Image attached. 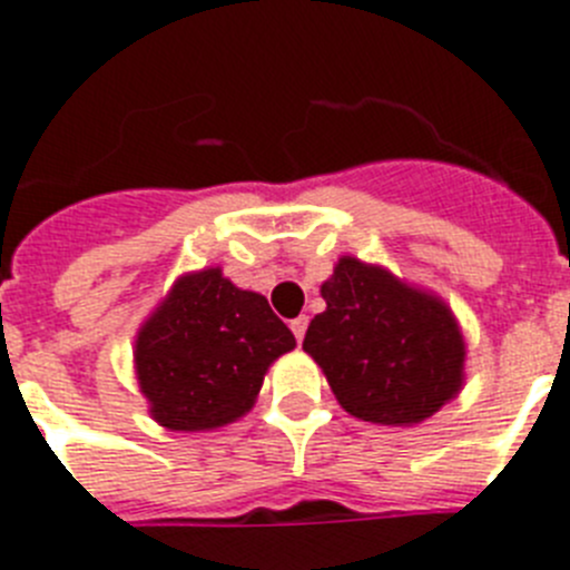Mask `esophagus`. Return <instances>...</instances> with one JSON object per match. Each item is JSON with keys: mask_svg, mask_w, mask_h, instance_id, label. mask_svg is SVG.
Here are the masks:
<instances>
[{"mask_svg": "<svg viewBox=\"0 0 570 570\" xmlns=\"http://www.w3.org/2000/svg\"><path fill=\"white\" fill-rule=\"evenodd\" d=\"M305 328H308V316H296V320H291V331H294L296 342H302V336H305Z\"/></svg>", "mask_w": 570, "mask_h": 570, "instance_id": "34e87169", "label": "esophagus"}]
</instances>
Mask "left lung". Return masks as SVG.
Wrapping results in <instances>:
<instances>
[{"instance_id":"left-lung-1","label":"left lung","mask_w":570,"mask_h":570,"mask_svg":"<svg viewBox=\"0 0 570 570\" xmlns=\"http://www.w3.org/2000/svg\"><path fill=\"white\" fill-rule=\"evenodd\" d=\"M322 299L325 311L311 320L302 347L325 371L347 414L411 425L456 396L465 342L436 296L342 256L322 285Z\"/></svg>"}]
</instances>
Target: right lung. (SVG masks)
I'll return each mask as SVG.
<instances>
[{
	"instance_id": "add662e5",
	"label": "right lung",
	"mask_w": 570,
	"mask_h": 570,
	"mask_svg": "<svg viewBox=\"0 0 570 570\" xmlns=\"http://www.w3.org/2000/svg\"><path fill=\"white\" fill-rule=\"evenodd\" d=\"M296 345L268 299L219 268L183 276L136 336L150 414L170 431H210L254 405L265 371Z\"/></svg>"
}]
</instances>
